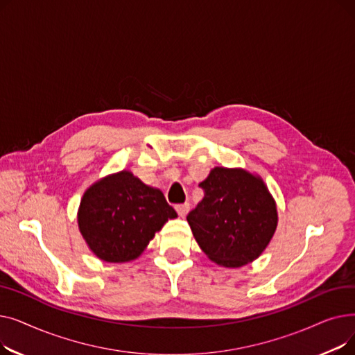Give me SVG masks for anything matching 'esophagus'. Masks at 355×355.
<instances>
[{
    "instance_id": "obj_1",
    "label": "esophagus",
    "mask_w": 355,
    "mask_h": 355,
    "mask_svg": "<svg viewBox=\"0 0 355 355\" xmlns=\"http://www.w3.org/2000/svg\"><path fill=\"white\" fill-rule=\"evenodd\" d=\"M175 210H177L178 216L184 217L185 214L189 213V210H190V204H189V202H184V204H177V206H175Z\"/></svg>"
}]
</instances>
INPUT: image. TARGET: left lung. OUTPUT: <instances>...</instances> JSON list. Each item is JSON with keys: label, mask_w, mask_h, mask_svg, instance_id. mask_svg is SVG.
Here are the masks:
<instances>
[{"label": "left lung", "mask_w": 355, "mask_h": 355, "mask_svg": "<svg viewBox=\"0 0 355 355\" xmlns=\"http://www.w3.org/2000/svg\"><path fill=\"white\" fill-rule=\"evenodd\" d=\"M198 187L204 197L187 221L201 250L226 268L259 257L277 226L275 201L263 181L243 170L217 166Z\"/></svg>", "instance_id": "1"}]
</instances>
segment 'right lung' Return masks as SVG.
Returning <instances> with one entry per match:
<instances>
[{
  "instance_id": "add662e5",
  "label": "right lung",
  "mask_w": 355,
  "mask_h": 355,
  "mask_svg": "<svg viewBox=\"0 0 355 355\" xmlns=\"http://www.w3.org/2000/svg\"><path fill=\"white\" fill-rule=\"evenodd\" d=\"M175 210L159 190L128 171L93 184L79 209V229L90 250L105 262L138 257Z\"/></svg>"
}]
</instances>
